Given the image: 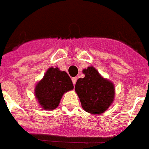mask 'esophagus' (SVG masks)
Here are the masks:
<instances>
[{
    "instance_id": "esophagus-1",
    "label": "esophagus",
    "mask_w": 149,
    "mask_h": 149,
    "mask_svg": "<svg viewBox=\"0 0 149 149\" xmlns=\"http://www.w3.org/2000/svg\"><path fill=\"white\" fill-rule=\"evenodd\" d=\"M77 77H73V78L72 79V83H73V85H75V84H76V83H77Z\"/></svg>"
}]
</instances>
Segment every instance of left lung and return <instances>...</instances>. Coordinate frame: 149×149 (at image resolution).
Listing matches in <instances>:
<instances>
[{"mask_svg": "<svg viewBox=\"0 0 149 149\" xmlns=\"http://www.w3.org/2000/svg\"><path fill=\"white\" fill-rule=\"evenodd\" d=\"M83 72L85 77L78 79L75 86L82 107L91 114H101L113 102L114 85L102 78L93 66L83 70Z\"/></svg>", "mask_w": 149, "mask_h": 149, "instance_id": "8db88e82", "label": "left lung"}]
</instances>
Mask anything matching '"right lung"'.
<instances>
[{
  "instance_id": "right-lung-1",
  "label": "right lung",
  "mask_w": 149,
  "mask_h": 149,
  "mask_svg": "<svg viewBox=\"0 0 149 149\" xmlns=\"http://www.w3.org/2000/svg\"><path fill=\"white\" fill-rule=\"evenodd\" d=\"M72 89L73 84L68 74L51 67L36 86L35 95L43 109L51 110L59 106L64 93Z\"/></svg>"
}]
</instances>
